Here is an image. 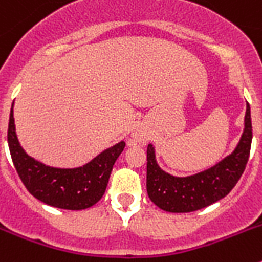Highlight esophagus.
Returning <instances> with one entry per match:
<instances>
[{"mask_svg":"<svg viewBox=\"0 0 262 262\" xmlns=\"http://www.w3.org/2000/svg\"><path fill=\"white\" fill-rule=\"evenodd\" d=\"M135 139H136V142H142L143 139L140 138V136H135Z\"/></svg>","mask_w":262,"mask_h":262,"instance_id":"34e87169","label":"esophagus"}]
</instances>
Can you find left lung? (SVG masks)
I'll return each instance as SVG.
<instances>
[{"mask_svg": "<svg viewBox=\"0 0 262 262\" xmlns=\"http://www.w3.org/2000/svg\"><path fill=\"white\" fill-rule=\"evenodd\" d=\"M252 143L251 107L247 103L245 128L233 154L212 168L190 177H174L160 168L155 148L147 147V193L160 209L169 212H191L212 205L232 190L249 159Z\"/></svg>", "mask_w": 262, "mask_h": 262, "instance_id": "8db88e82", "label": "left lung"}]
</instances>
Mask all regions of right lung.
<instances>
[{
  "label": "right lung",
  "instance_id": "right-lung-1",
  "mask_svg": "<svg viewBox=\"0 0 262 262\" xmlns=\"http://www.w3.org/2000/svg\"><path fill=\"white\" fill-rule=\"evenodd\" d=\"M8 143L14 166L27 190L46 205L66 210L88 209L102 198L114 163L126 145L124 142L118 143L80 168L47 166L30 157L20 147L14 126L13 107L9 118Z\"/></svg>",
  "mask_w": 262,
  "mask_h": 262
}]
</instances>
